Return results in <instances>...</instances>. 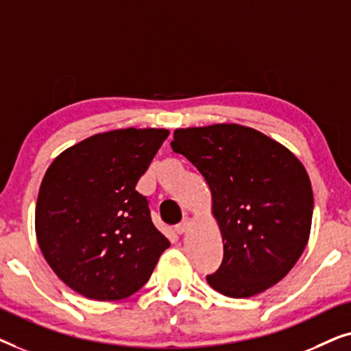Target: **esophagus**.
I'll return each instance as SVG.
<instances>
[{
	"label": "esophagus",
	"mask_w": 351,
	"mask_h": 351,
	"mask_svg": "<svg viewBox=\"0 0 351 351\" xmlns=\"http://www.w3.org/2000/svg\"><path fill=\"white\" fill-rule=\"evenodd\" d=\"M189 228H190V220L189 219H184L176 227V232H177V234H184V233H186V230H189Z\"/></svg>",
	"instance_id": "1"
}]
</instances>
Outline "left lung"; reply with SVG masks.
<instances>
[{
	"mask_svg": "<svg viewBox=\"0 0 351 351\" xmlns=\"http://www.w3.org/2000/svg\"><path fill=\"white\" fill-rule=\"evenodd\" d=\"M171 147L201 172L213 196L223 261L206 276L209 286L247 299L280 282L310 238L313 191L299 158L234 123L176 129Z\"/></svg>",
	"mask_w": 351,
	"mask_h": 351,
	"instance_id": "1",
	"label": "left lung"
}]
</instances>
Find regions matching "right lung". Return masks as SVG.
<instances>
[{
	"label": "right lung",
	"mask_w": 351,
	"mask_h": 351,
	"mask_svg": "<svg viewBox=\"0 0 351 351\" xmlns=\"http://www.w3.org/2000/svg\"><path fill=\"white\" fill-rule=\"evenodd\" d=\"M167 136L155 128L94 134L47 167L36 199V239L70 289L100 302L126 299L171 246L136 190Z\"/></svg>",
	"instance_id": "right-lung-1"
}]
</instances>
